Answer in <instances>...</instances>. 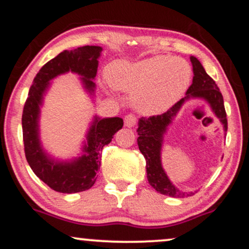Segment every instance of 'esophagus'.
<instances>
[{
    "label": "esophagus",
    "mask_w": 249,
    "mask_h": 249,
    "mask_svg": "<svg viewBox=\"0 0 249 249\" xmlns=\"http://www.w3.org/2000/svg\"><path fill=\"white\" fill-rule=\"evenodd\" d=\"M136 122H137V118L133 115H131V113H130V115L125 116V119H124L125 126L133 127L134 125H136Z\"/></svg>",
    "instance_id": "esophagus-1"
}]
</instances>
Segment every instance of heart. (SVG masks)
<instances>
[{
	"label": "heart",
	"mask_w": 249,
	"mask_h": 249,
	"mask_svg": "<svg viewBox=\"0 0 249 249\" xmlns=\"http://www.w3.org/2000/svg\"><path fill=\"white\" fill-rule=\"evenodd\" d=\"M192 71L181 58L158 55L138 62H116L107 69L110 84L133 93L139 111L156 115L170 108L190 85Z\"/></svg>",
	"instance_id": "obj_1"
}]
</instances>
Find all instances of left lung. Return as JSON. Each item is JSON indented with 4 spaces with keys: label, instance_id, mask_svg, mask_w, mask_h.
<instances>
[{
    "label": "left lung",
    "instance_id": "obj_1",
    "mask_svg": "<svg viewBox=\"0 0 249 249\" xmlns=\"http://www.w3.org/2000/svg\"><path fill=\"white\" fill-rule=\"evenodd\" d=\"M191 63L193 67V82L186 91V97L177 102L170 110L158 116L142 117L138 122V138L137 142L141 152L146 160V172L148 184L157 192L173 198H185L193 196V192H182L177 188L168 179L161 166V145L162 136L166 132V128L172 119L177 116L184 102L190 98H202L210 104L214 115L219 118L227 131V117H226L224 98L220 92L215 82L207 75L201 63L194 56H191Z\"/></svg>",
    "mask_w": 249,
    "mask_h": 249
}]
</instances>
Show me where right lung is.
<instances>
[{
    "label": "right lung",
    "mask_w": 249,
    "mask_h": 249,
    "mask_svg": "<svg viewBox=\"0 0 249 249\" xmlns=\"http://www.w3.org/2000/svg\"><path fill=\"white\" fill-rule=\"evenodd\" d=\"M102 50L96 45L64 50L41 68L34 78L25 101L22 115L25 158L34 173L56 192L77 193L92 187L101 167L103 147L110 144L113 134L124 124L119 117L101 119L96 116L88 131L83 154L72 161L53 160L44 152L39 142V107L50 85L49 82L58 75L71 71L82 76L84 88L92 93L95 91L92 79L97 75L98 57Z\"/></svg>",
    "instance_id": "right-lung-1"
}]
</instances>
